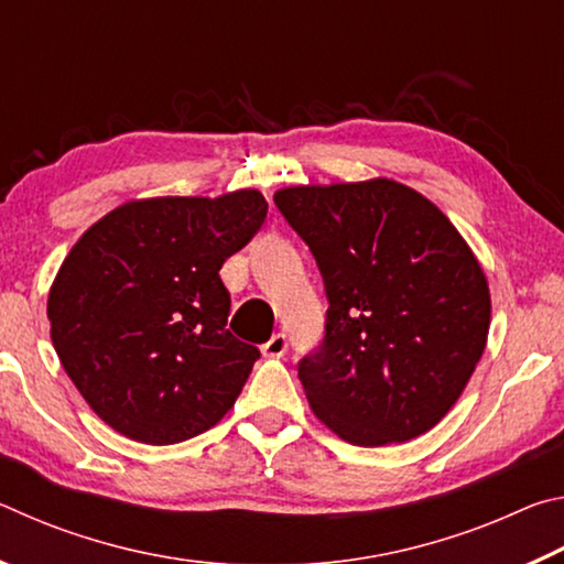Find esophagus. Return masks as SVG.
Returning <instances> with one entry per match:
<instances>
[{
  "instance_id": "34e87169",
  "label": "esophagus",
  "mask_w": 564,
  "mask_h": 564,
  "mask_svg": "<svg viewBox=\"0 0 564 564\" xmlns=\"http://www.w3.org/2000/svg\"><path fill=\"white\" fill-rule=\"evenodd\" d=\"M285 348H289V338H285L283 333H275V336L269 343H263L261 352H263L265 358H281L283 352H285Z\"/></svg>"
}]
</instances>
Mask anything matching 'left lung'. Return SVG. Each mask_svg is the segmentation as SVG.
Segmentation results:
<instances>
[{"instance_id": "8db88e82", "label": "left lung", "mask_w": 564, "mask_h": 564, "mask_svg": "<svg viewBox=\"0 0 564 564\" xmlns=\"http://www.w3.org/2000/svg\"><path fill=\"white\" fill-rule=\"evenodd\" d=\"M328 295L326 336L299 362L313 413L346 443L431 431L455 405L490 328L470 246L415 188L390 178L275 191Z\"/></svg>"}]
</instances>
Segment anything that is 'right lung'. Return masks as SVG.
Masks as SVG:
<instances>
[{
  "label": "right lung",
  "instance_id": "right-lung-1",
  "mask_svg": "<svg viewBox=\"0 0 564 564\" xmlns=\"http://www.w3.org/2000/svg\"><path fill=\"white\" fill-rule=\"evenodd\" d=\"M265 214L256 188L141 198L74 243L46 301L52 343L113 431L174 445L234 408L261 352L226 328L231 295L218 271Z\"/></svg>",
  "mask_w": 564,
  "mask_h": 564
}]
</instances>
